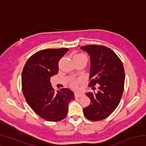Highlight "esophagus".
I'll use <instances>...</instances> for the list:
<instances>
[{
    "instance_id": "1",
    "label": "esophagus",
    "mask_w": 146,
    "mask_h": 146,
    "mask_svg": "<svg viewBox=\"0 0 146 146\" xmlns=\"http://www.w3.org/2000/svg\"><path fill=\"white\" fill-rule=\"evenodd\" d=\"M82 96H84V94L80 93V92H76L75 93V97L76 98H80L81 97H82Z\"/></svg>"
}]
</instances>
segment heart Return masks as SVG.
Masks as SVG:
<instances>
[{
  "instance_id": "1",
  "label": "heart",
  "mask_w": 146,
  "mask_h": 146,
  "mask_svg": "<svg viewBox=\"0 0 146 146\" xmlns=\"http://www.w3.org/2000/svg\"><path fill=\"white\" fill-rule=\"evenodd\" d=\"M74 57H77V58H86V56L84 55V54L82 53H78V54H76L75 56H74ZM76 80H73L72 81V84L75 86L76 84Z\"/></svg>"
}]
</instances>
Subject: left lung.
Here are the masks:
<instances>
[{
  "instance_id": "left-lung-1",
  "label": "left lung",
  "mask_w": 146,
  "mask_h": 146,
  "mask_svg": "<svg viewBox=\"0 0 146 146\" xmlns=\"http://www.w3.org/2000/svg\"><path fill=\"white\" fill-rule=\"evenodd\" d=\"M80 48L90 56L89 86L99 84L97 93H86L91 103L84 108V115L88 120H102L119 104L124 87V68L117 54L108 47L88 45Z\"/></svg>"
}]
</instances>
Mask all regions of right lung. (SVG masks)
Masks as SVG:
<instances>
[{"label": "right lung", "instance_id": "1", "mask_svg": "<svg viewBox=\"0 0 146 146\" xmlns=\"http://www.w3.org/2000/svg\"><path fill=\"white\" fill-rule=\"evenodd\" d=\"M68 48L46 49L31 55L22 73V90L27 103L39 117L58 122L67 116L68 104L75 98L70 89L56 92L50 78L58 72V62Z\"/></svg>", "mask_w": 146, "mask_h": 146}]
</instances>
